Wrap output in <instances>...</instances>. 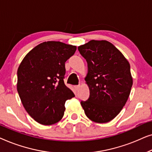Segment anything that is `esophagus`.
Returning a JSON list of instances; mask_svg holds the SVG:
<instances>
[{"label":"esophagus","instance_id":"1","mask_svg":"<svg viewBox=\"0 0 152 152\" xmlns=\"http://www.w3.org/2000/svg\"><path fill=\"white\" fill-rule=\"evenodd\" d=\"M80 85H77V86H75V88L77 91L79 90V89H80Z\"/></svg>","mask_w":152,"mask_h":152}]
</instances>
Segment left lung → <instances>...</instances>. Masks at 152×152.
I'll return each instance as SVG.
<instances>
[{
  "instance_id": "obj_1",
  "label": "left lung",
  "mask_w": 152,
  "mask_h": 152,
  "mask_svg": "<svg viewBox=\"0 0 152 152\" xmlns=\"http://www.w3.org/2000/svg\"><path fill=\"white\" fill-rule=\"evenodd\" d=\"M88 64L85 78L90 90L86 101L81 102L89 119L106 123L118 115L127 101L133 84L130 64L111 43L91 40L78 47Z\"/></svg>"
}]
</instances>
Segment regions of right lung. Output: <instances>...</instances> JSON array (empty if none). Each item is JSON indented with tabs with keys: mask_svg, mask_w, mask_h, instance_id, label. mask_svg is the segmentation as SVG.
Instances as JSON below:
<instances>
[{
	"mask_svg": "<svg viewBox=\"0 0 152 152\" xmlns=\"http://www.w3.org/2000/svg\"><path fill=\"white\" fill-rule=\"evenodd\" d=\"M77 47L59 41L41 43L27 54L17 71V91L35 121L51 125L61 120L65 102L75 97L64 84L65 62Z\"/></svg>",
	"mask_w": 152,
	"mask_h": 152,
	"instance_id": "1",
	"label": "right lung"
}]
</instances>
